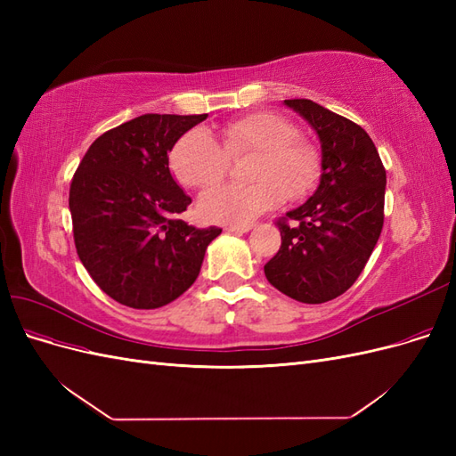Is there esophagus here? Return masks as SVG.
<instances>
[{
    "label": "esophagus",
    "instance_id": "1",
    "mask_svg": "<svg viewBox=\"0 0 456 456\" xmlns=\"http://www.w3.org/2000/svg\"><path fill=\"white\" fill-rule=\"evenodd\" d=\"M226 232H232V233H247L253 230V224H245V226H226L224 228Z\"/></svg>",
    "mask_w": 456,
    "mask_h": 456
}]
</instances>
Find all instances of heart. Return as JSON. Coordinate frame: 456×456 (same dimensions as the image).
Returning <instances> with one entry per match:
<instances>
[{
    "label": "heart",
    "mask_w": 456,
    "mask_h": 456,
    "mask_svg": "<svg viewBox=\"0 0 456 456\" xmlns=\"http://www.w3.org/2000/svg\"><path fill=\"white\" fill-rule=\"evenodd\" d=\"M297 134L291 121L272 112L228 123L220 129L218 142L205 129H191L173 146L171 169L181 184L203 190L223 181L230 158L255 154L247 171L253 184L213 188L198 203L200 215L209 223L245 226L278 207L285 196L298 200L315 186L320 156Z\"/></svg>",
    "instance_id": "obj_1"
}]
</instances>
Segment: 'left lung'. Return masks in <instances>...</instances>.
Instances as JSON below:
<instances>
[{"mask_svg":"<svg viewBox=\"0 0 456 456\" xmlns=\"http://www.w3.org/2000/svg\"><path fill=\"white\" fill-rule=\"evenodd\" d=\"M310 123L322 144L314 194L280 223L281 247L266 262V280L305 305L333 300L354 285L384 224L386 171L375 142L354 121L308 99L283 101Z\"/></svg>","mask_w":456,"mask_h":456,"instance_id":"left-lung-1","label":"left lung"}]
</instances>
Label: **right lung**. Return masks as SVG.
Returning a JSON list of instances; mask_svg holds the SVG:
<instances>
[{
  "label": "right lung",
  "mask_w": 456,
  "mask_h": 456,
  "mask_svg": "<svg viewBox=\"0 0 456 456\" xmlns=\"http://www.w3.org/2000/svg\"><path fill=\"white\" fill-rule=\"evenodd\" d=\"M207 119L144 114L96 139L70 186L74 241L93 281L119 305L154 310L188 291L220 228L178 218L191 203L169 171V151Z\"/></svg>",
  "instance_id": "obj_1"
}]
</instances>
